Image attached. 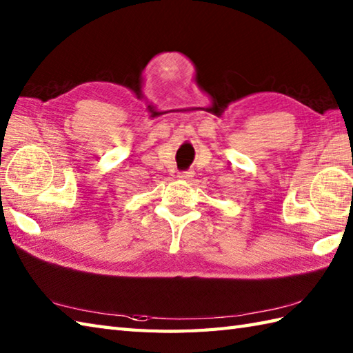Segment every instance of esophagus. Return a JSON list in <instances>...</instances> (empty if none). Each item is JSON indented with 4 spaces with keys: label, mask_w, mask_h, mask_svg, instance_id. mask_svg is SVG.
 <instances>
[{
    "label": "esophagus",
    "mask_w": 353,
    "mask_h": 353,
    "mask_svg": "<svg viewBox=\"0 0 353 353\" xmlns=\"http://www.w3.org/2000/svg\"><path fill=\"white\" fill-rule=\"evenodd\" d=\"M192 176H194L192 171H182V172H179V177L183 179V181H190V179H191Z\"/></svg>",
    "instance_id": "obj_1"
}]
</instances>
